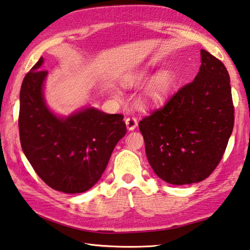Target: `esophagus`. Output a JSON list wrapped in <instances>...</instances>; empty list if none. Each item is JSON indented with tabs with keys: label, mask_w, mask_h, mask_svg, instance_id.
Here are the masks:
<instances>
[{
	"label": "esophagus",
	"mask_w": 250,
	"mask_h": 250,
	"mask_svg": "<svg viewBox=\"0 0 250 250\" xmlns=\"http://www.w3.org/2000/svg\"><path fill=\"white\" fill-rule=\"evenodd\" d=\"M125 125H126V129L129 131H133L135 128H137L138 125V120L135 119L133 117H129L125 119Z\"/></svg>",
	"instance_id": "esophagus-1"
}]
</instances>
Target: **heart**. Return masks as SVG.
Masks as SVG:
<instances>
[{"label": "heart", "mask_w": 250, "mask_h": 250, "mask_svg": "<svg viewBox=\"0 0 250 250\" xmlns=\"http://www.w3.org/2000/svg\"><path fill=\"white\" fill-rule=\"evenodd\" d=\"M151 72L145 67L129 72L122 78V85L125 87L133 88L143 85L151 78ZM176 86V79L172 72L164 70L158 72L145 86L143 92L139 96V104L143 107H155L165 103L172 94Z\"/></svg>", "instance_id": "b5f03b06"}]
</instances>
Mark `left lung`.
<instances>
[{
    "label": "left lung",
    "instance_id": "8db88e82",
    "mask_svg": "<svg viewBox=\"0 0 250 250\" xmlns=\"http://www.w3.org/2000/svg\"><path fill=\"white\" fill-rule=\"evenodd\" d=\"M193 82L139 122L154 172L171 185L200 183L215 169L234 126L229 72L201 49Z\"/></svg>",
    "mask_w": 250,
    "mask_h": 250
}]
</instances>
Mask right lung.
Wrapping results in <instances>:
<instances>
[{"label":"right lung","mask_w":250,"mask_h":250,"mask_svg":"<svg viewBox=\"0 0 250 250\" xmlns=\"http://www.w3.org/2000/svg\"><path fill=\"white\" fill-rule=\"evenodd\" d=\"M43 58L22 81L20 138L22 152L37 175L58 191L81 193L101 179L113 148L126 133L124 116L83 107L61 116L44 98Z\"/></svg>","instance_id":"1"}]
</instances>
